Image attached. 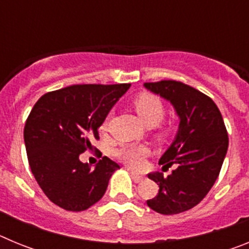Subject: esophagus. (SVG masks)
Wrapping results in <instances>:
<instances>
[{
  "instance_id": "1",
  "label": "esophagus",
  "mask_w": 249,
  "mask_h": 249,
  "mask_svg": "<svg viewBox=\"0 0 249 249\" xmlns=\"http://www.w3.org/2000/svg\"><path fill=\"white\" fill-rule=\"evenodd\" d=\"M131 176H132V178H133V181H135L136 183H141V182H142L144 179L143 176L137 175V173H135V172H132Z\"/></svg>"
}]
</instances>
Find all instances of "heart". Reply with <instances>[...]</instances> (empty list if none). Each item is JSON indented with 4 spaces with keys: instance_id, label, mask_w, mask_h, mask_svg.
Here are the masks:
<instances>
[{
    "instance_id": "obj_1",
    "label": "heart",
    "mask_w": 249,
    "mask_h": 249,
    "mask_svg": "<svg viewBox=\"0 0 249 249\" xmlns=\"http://www.w3.org/2000/svg\"><path fill=\"white\" fill-rule=\"evenodd\" d=\"M133 107L137 112L138 117L147 127H156L157 124H160L166 113L163 102L157 96L151 93H142L137 96L133 100ZM107 126H108V118H106L101 123V132L107 131ZM166 128L160 129V136L166 135ZM146 153L147 148L142 144H128V146H123L114 151V156L131 168H140L143 163Z\"/></svg>"
}]
</instances>
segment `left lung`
<instances>
[{
	"instance_id": "obj_1",
	"label": "left lung",
	"mask_w": 249,
	"mask_h": 249,
	"mask_svg": "<svg viewBox=\"0 0 249 249\" xmlns=\"http://www.w3.org/2000/svg\"><path fill=\"white\" fill-rule=\"evenodd\" d=\"M144 87L171 102L179 118L177 135L160 160L163 168L176 169L167 177L149 173L160 191L147 206L160 214H177L197 206L214 184L227 153V129L218 107L198 89L177 81Z\"/></svg>"
}]
</instances>
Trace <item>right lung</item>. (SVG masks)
Masks as SVG:
<instances>
[{"label":"right lung","mask_w":249,"mask_h":249,"mask_svg":"<svg viewBox=\"0 0 249 249\" xmlns=\"http://www.w3.org/2000/svg\"><path fill=\"white\" fill-rule=\"evenodd\" d=\"M129 87L73 85L43 94L31 111L23 131L28 163L43 193L63 210L80 212L93 206L120 168L108 157L91 168L80 155L91 148L101 123Z\"/></svg>","instance_id":"right-lung-1"}]
</instances>
